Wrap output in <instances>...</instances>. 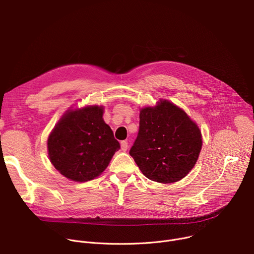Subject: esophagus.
I'll list each match as a JSON object with an SVG mask.
<instances>
[{
	"instance_id": "esophagus-1",
	"label": "esophagus",
	"mask_w": 254,
	"mask_h": 254,
	"mask_svg": "<svg viewBox=\"0 0 254 254\" xmlns=\"http://www.w3.org/2000/svg\"><path fill=\"white\" fill-rule=\"evenodd\" d=\"M121 149L123 151H126L128 149V142L127 141H122L121 142Z\"/></svg>"
}]
</instances>
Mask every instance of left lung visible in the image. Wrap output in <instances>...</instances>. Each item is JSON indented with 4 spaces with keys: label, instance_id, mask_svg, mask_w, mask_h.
Segmentation results:
<instances>
[{
    "label": "left lung",
    "instance_id": "left-lung-1",
    "mask_svg": "<svg viewBox=\"0 0 254 254\" xmlns=\"http://www.w3.org/2000/svg\"><path fill=\"white\" fill-rule=\"evenodd\" d=\"M139 131L129 153L149 180L172 184L184 179L202 149V134L187 113L166 100L141 109Z\"/></svg>",
    "mask_w": 254,
    "mask_h": 254
}]
</instances>
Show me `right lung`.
Returning <instances> with one entry per match:
<instances>
[{
    "mask_svg": "<svg viewBox=\"0 0 254 254\" xmlns=\"http://www.w3.org/2000/svg\"><path fill=\"white\" fill-rule=\"evenodd\" d=\"M103 113L102 106L68 110L51 131L48 156L65 178L80 183L94 180L120 149Z\"/></svg>",
    "mask_w": 254,
    "mask_h": 254,
    "instance_id": "obj_1",
    "label": "right lung"
}]
</instances>
